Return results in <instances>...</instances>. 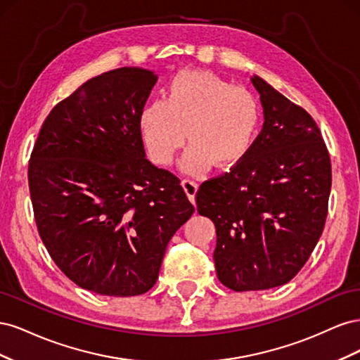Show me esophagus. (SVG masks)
Instances as JSON below:
<instances>
[{
    "label": "esophagus",
    "instance_id": "1",
    "mask_svg": "<svg viewBox=\"0 0 360 360\" xmlns=\"http://www.w3.org/2000/svg\"><path fill=\"white\" fill-rule=\"evenodd\" d=\"M181 186H183L184 192H186L191 202H195V195H197L198 184L195 183L193 180H191V179H184V180H181Z\"/></svg>",
    "mask_w": 360,
    "mask_h": 360
}]
</instances>
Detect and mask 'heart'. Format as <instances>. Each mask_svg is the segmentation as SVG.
<instances>
[{
	"instance_id": "1",
	"label": "heart",
	"mask_w": 360,
	"mask_h": 360,
	"mask_svg": "<svg viewBox=\"0 0 360 360\" xmlns=\"http://www.w3.org/2000/svg\"><path fill=\"white\" fill-rule=\"evenodd\" d=\"M261 123L254 91L202 70H181L169 81L165 101H153L141 114L146 146L160 165L172 162L186 141L184 171L200 174L210 165L231 168L252 148Z\"/></svg>"
}]
</instances>
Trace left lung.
I'll use <instances>...</instances> for the list:
<instances>
[{
	"instance_id": "8db88e82",
	"label": "left lung",
	"mask_w": 360,
	"mask_h": 360,
	"mask_svg": "<svg viewBox=\"0 0 360 360\" xmlns=\"http://www.w3.org/2000/svg\"><path fill=\"white\" fill-rule=\"evenodd\" d=\"M264 124L249 153L204 181L197 209L216 226V274L234 291L287 284L323 233L332 165L320 129L302 106L258 76Z\"/></svg>"
}]
</instances>
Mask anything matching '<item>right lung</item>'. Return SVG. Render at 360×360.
Returning <instances> with one entry per match:
<instances>
[{
	"label": "right lung",
	"instance_id": "obj_1",
	"mask_svg": "<svg viewBox=\"0 0 360 360\" xmlns=\"http://www.w3.org/2000/svg\"><path fill=\"white\" fill-rule=\"evenodd\" d=\"M156 81L139 68L86 81L52 108L28 163L43 245L76 285L102 296L153 287L195 212L180 180L146 159L141 114Z\"/></svg>",
	"mask_w": 360,
	"mask_h": 360
}]
</instances>
